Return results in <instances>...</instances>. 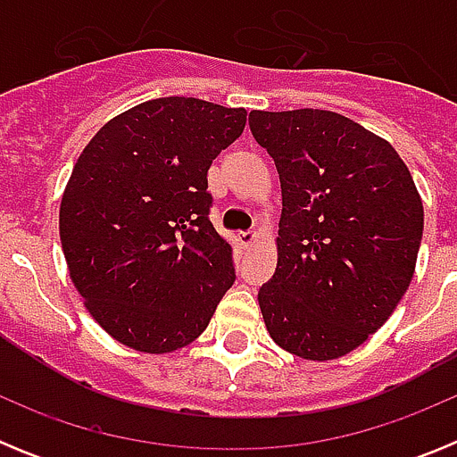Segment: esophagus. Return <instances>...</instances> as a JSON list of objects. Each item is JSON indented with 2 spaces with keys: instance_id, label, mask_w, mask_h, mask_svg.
Listing matches in <instances>:
<instances>
[{
  "instance_id": "esophagus-1",
  "label": "esophagus",
  "mask_w": 457,
  "mask_h": 457,
  "mask_svg": "<svg viewBox=\"0 0 457 457\" xmlns=\"http://www.w3.org/2000/svg\"><path fill=\"white\" fill-rule=\"evenodd\" d=\"M258 240V231H245L237 233V242H240L242 247H252L253 242Z\"/></svg>"
}]
</instances>
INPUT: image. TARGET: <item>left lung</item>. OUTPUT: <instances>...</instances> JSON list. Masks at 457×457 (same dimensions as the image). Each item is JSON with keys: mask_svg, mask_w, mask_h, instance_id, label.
Here are the masks:
<instances>
[{"mask_svg": "<svg viewBox=\"0 0 457 457\" xmlns=\"http://www.w3.org/2000/svg\"><path fill=\"white\" fill-rule=\"evenodd\" d=\"M281 180L277 270L258 290L278 348L345 357L389 320L417 268L423 201L389 141L327 109L249 114Z\"/></svg>", "mask_w": 457, "mask_h": 457, "instance_id": "left-lung-1", "label": "left lung"}]
</instances>
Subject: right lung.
<instances>
[{
    "label": "right lung",
    "mask_w": 457,
    "mask_h": 457,
    "mask_svg": "<svg viewBox=\"0 0 457 457\" xmlns=\"http://www.w3.org/2000/svg\"><path fill=\"white\" fill-rule=\"evenodd\" d=\"M245 123L247 109L169 96L114 116L84 146L59 237L84 306L114 341L144 354L185 348L236 281L205 176Z\"/></svg>",
    "instance_id": "add662e5"
}]
</instances>
